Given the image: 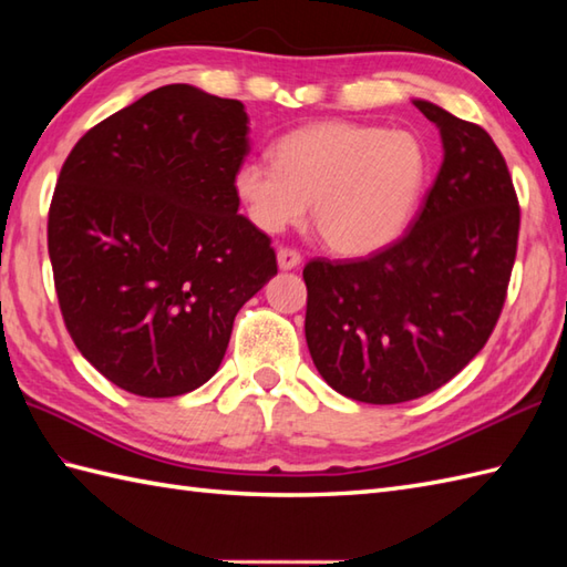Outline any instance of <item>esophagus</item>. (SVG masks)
Returning <instances> with one entry per match:
<instances>
[{
  "label": "esophagus",
  "instance_id": "obj_1",
  "mask_svg": "<svg viewBox=\"0 0 567 567\" xmlns=\"http://www.w3.org/2000/svg\"><path fill=\"white\" fill-rule=\"evenodd\" d=\"M299 262H302V256H299V250H295V248H280V250H277V265H280V270H295Z\"/></svg>",
  "mask_w": 567,
  "mask_h": 567
}]
</instances>
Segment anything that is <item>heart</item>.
<instances>
[{"label":"heart","instance_id":"obj_1","mask_svg":"<svg viewBox=\"0 0 567 567\" xmlns=\"http://www.w3.org/2000/svg\"><path fill=\"white\" fill-rule=\"evenodd\" d=\"M426 151L406 131L355 122H317L285 134L272 163L236 171V195L268 234L311 221L333 252L348 258L388 248L412 221L426 185Z\"/></svg>","mask_w":567,"mask_h":567}]
</instances>
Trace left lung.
Wrapping results in <instances>:
<instances>
[{
  "mask_svg": "<svg viewBox=\"0 0 567 567\" xmlns=\"http://www.w3.org/2000/svg\"><path fill=\"white\" fill-rule=\"evenodd\" d=\"M443 163L409 231L358 260L305 265V333L336 392L400 404L455 378L497 327L519 240V199L487 131L414 100Z\"/></svg>",
  "mask_w": 567,
  "mask_h": 567,
  "instance_id": "1",
  "label": "left lung"
}]
</instances>
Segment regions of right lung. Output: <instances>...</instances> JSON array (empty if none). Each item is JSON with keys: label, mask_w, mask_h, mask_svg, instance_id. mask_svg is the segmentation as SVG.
<instances>
[{"label": "right lung", "mask_w": 567, "mask_h": 567, "mask_svg": "<svg viewBox=\"0 0 567 567\" xmlns=\"http://www.w3.org/2000/svg\"><path fill=\"white\" fill-rule=\"evenodd\" d=\"M248 114L165 84L84 134L48 212L58 305L78 351L138 396H177L219 370L234 319L277 275L238 214Z\"/></svg>", "instance_id": "1"}]
</instances>
